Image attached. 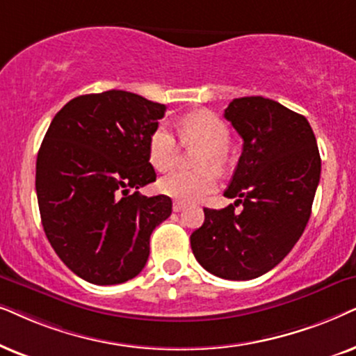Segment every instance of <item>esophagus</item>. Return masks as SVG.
<instances>
[{"label": "esophagus", "mask_w": 356, "mask_h": 356, "mask_svg": "<svg viewBox=\"0 0 356 356\" xmlns=\"http://www.w3.org/2000/svg\"><path fill=\"white\" fill-rule=\"evenodd\" d=\"M184 208H186V203H182V202H174L172 203V210L175 211V213H179V211H182Z\"/></svg>", "instance_id": "obj_1"}]
</instances>
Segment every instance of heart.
I'll return each mask as SVG.
<instances>
[{
    "mask_svg": "<svg viewBox=\"0 0 356 356\" xmlns=\"http://www.w3.org/2000/svg\"><path fill=\"white\" fill-rule=\"evenodd\" d=\"M182 136L187 140L198 141L205 146L198 158V170L177 169L165 175L158 182V188L164 195L172 197L179 202L193 203L202 200L216 188V175L208 165H221L229 146V129L220 117L213 112L200 111L188 113L179 123ZM177 141L165 125H158L148 141L149 163L156 170L165 172L175 163Z\"/></svg>",
    "mask_w": 356,
    "mask_h": 356,
    "instance_id": "obj_1",
    "label": "heart"
}]
</instances>
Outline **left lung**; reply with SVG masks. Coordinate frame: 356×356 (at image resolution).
I'll use <instances>...</instances> for the list:
<instances>
[{"label": "left lung", "mask_w": 356, "mask_h": 356, "mask_svg": "<svg viewBox=\"0 0 356 356\" xmlns=\"http://www.w3.org/2000/svg\"><path fill=\"white\" fill-rule=\"evenodd\" d=\"M225 118L243 138V153L225 197L234 205L203 208L193 255L225 280H252L286 257L309 221L321 156L306 117L262 96L229 102ZM241 202L243 211L234 212Z\"/></svg>", "instance_id": "8db88e82"}]
</instances>
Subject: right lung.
<instances>
[{"instance_id": "add662e5", "label": "right lung", "mask_w": 356, "mask_h": 356, "mask_svg": "<svg viewBox=\"0 0 356 356\" xmlns=\"http://www.w3.org/2000/svg\"><path fill=\"white\" fill-rule=\"evenodd\" d=\"M165 106L127 91L78 96L51 120L35 165L42 226L71 272L94 285L136 277L149 236L172 213L168 195L138 191L156 181L148 141Z\"/></svg>"}]
</instances>
